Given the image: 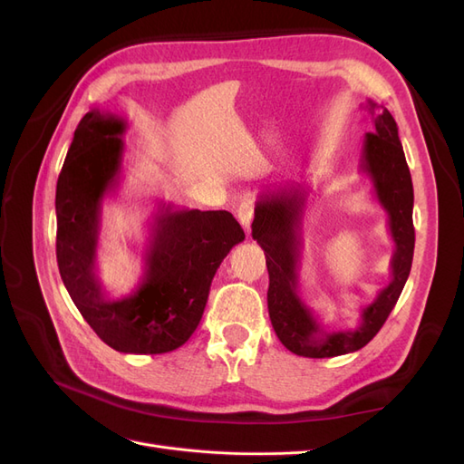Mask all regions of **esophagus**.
Masks as SVG:
<instances>
[{
  "instance_id": "34e87169",
  "label": "esophagus",
  "mask_w": 464,
  "mask_h": 464,
  "mask_svg": "<svg viewBox=\"0 0 464 464\" xmlns=\"http://www.w3.org/2000/svg\"><path fill=\"white\" fill-rule=\"evenodd\" d=\"M236 217H237V220H240L242 227L249 232L251 220H254V201H251V199L242 201L240 207H237V210H236Z\"/></svg>"
}]
</instances>
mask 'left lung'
<instances>
[{
    "instance_id": "left-lung-1",
    "label": "left lung",
    "mask_w": 464,
    "mask_h": 464,
    "mask_svg": "<svg viewBox=\"0 0 464 464\" xmlns=\"http://www.w3.org/2000/svg\"><path fill=\"white\" fill-rule=\"evenodd\" d=\"M372 131L363 137L360 170L368 174L373 193L389 217L395 244L391 257V283L377 298L362 307L360 325L346 331L323 329L319 317L300 298V224L307 189L278 186L259 195L251 236L265 251L269 271V317L273 329L290 353L305 358H333L366 346L383 327L411 275L414 256V189L409 164L399 139L395 118L383 106L368 101Z\"/></svg>"
}]
</instances>
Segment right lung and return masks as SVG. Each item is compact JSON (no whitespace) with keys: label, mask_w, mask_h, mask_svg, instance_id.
Instances as JSON below:
<instances>
[{"label":"right lung","mask_w":464,"mask_h":464,"mask_svg":"<svg viewBox=\"0 0 464 464\" xmlns=\"http://www.w3.org/2000/svg\"><path fill=\"white\" fill-rule=\"evenodd\" d=\"M128 121L101 110L79 121L55 188V256L63 285L101 339L125 354H164L198 329L210 283L244 230L228 210H176L160 203L150 222L139 286L110 298L96 275L102 201L118 188Z\"/></svg>","instance_id":"obj_1"}]
</instances>
